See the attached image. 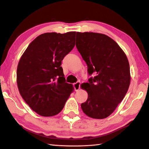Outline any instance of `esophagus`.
<instances>
[{
	"label": "esophagus",
	"mask_w": 149,
	"mask_h": 149,
	"mask_svg": "<svg viewBox=\"0 0 149 149\" xmlns=\"http://www.w3.org/2000/svg\"><path fill=\"white\" fill-rule=\"evenodd\" d=\"M73 86H74V90H75L76 91H78V90H79L80 88V82H77L74 83V84H73Z\"/></svg>",
	"instance_id": "esophagus-1"
}]
</instances>
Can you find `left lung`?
I'll use <instances>...</instances> for the list:
<instances>
[{
    "instance_id": "left-lung-1",
    "label": "left lung",
    "mask_w": 149,
    "mask_h": 149,
    "mask_svg": "<svg viewBox=\"0 0 149 149\" xmlns=\"http://www.w3.org/2000/svg\"><path fill=\"white\" fill-rule=\"evenodd\" d=\"M76 38V46L88 65L89 75L96 74L81 85L88 94L81 108L91 118H106L124 99L130 86L127 57L119 45L105 34L77 32Z\"/></svg>"
}]
</instances>
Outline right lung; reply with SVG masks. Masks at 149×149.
<instances>
[{
    "label": "right lung",
    "instance_id": "obj_1",
    "mask_svg": "<svg viewBox=\"0 0 149 149\" xmlns=\"http://www.w3.org/2000/svg\"><path fill=\"white\" fill-rule=\"evenodd\" d=\"M76 32L45 33L32 41L19 60L17 83L19 93L33 111L44 117L62 110L73 91L65 82L61 61L75 45Z\"/></svg>",
    "mask_w": 149,
    "mask_h": 149
}]
</instances>
